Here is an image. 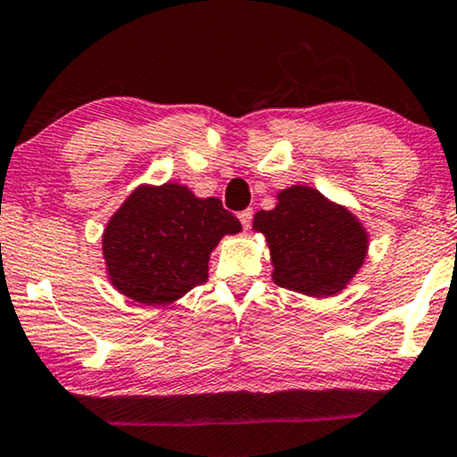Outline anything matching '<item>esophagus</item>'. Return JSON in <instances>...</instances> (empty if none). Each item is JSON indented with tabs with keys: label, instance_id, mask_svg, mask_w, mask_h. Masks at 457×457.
Listing matches in <instances>:
<instances>
[{
	"label": "esophagus",
	"instance_id": "esophagus-1",
	"mask_svg": "<svg viewBox=\"0 0 457 457\" xmlns=\"http://www.w3.org/2000/svg\"><path fill=\"white\" fill-rule=\"evenodd\" d=\"M252 216H254V212H252V210H244V212H239V213H237L239 222L244 224V228H250V224H252Z\"/></svg>",
	"mask_w": 457,
	"mask_h": 457
}]
</instances>
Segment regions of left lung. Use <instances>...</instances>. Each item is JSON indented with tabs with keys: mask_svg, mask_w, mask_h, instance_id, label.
Returning <instances> with one entry per match:
<instances>
[{
	"mask_svg": "<svg viewBox=\"0 0 457 457\" xmlns=\"http://www.w3.org/2000/svg\"><path fill=\"white\" fill-rule=\"evenodd\" d=\"M275 199L278 205L258 212L252 222L267 239L275 284L313 298L345 290L369 254L364 224L305 184H292Z\"/></svg>",
	"mask_w": 457,
	"mask_h": 457,
	"instance_id": "8db88e82",
	"label": "left lung"
}]
</instances>
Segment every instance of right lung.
Here are the masks:
<instances>
[{
  "mask_svg": "<svg viewBox=\"0 0 457 457\" xmlns=\"http://www.w3.org/2000/svg\"><path fill=\"white\" fill-rule=\"evenodd\" d=\"M241 222L216 196L188 186L139 184L112 213L101 237L110 284L142 305H169L207 279L220 239Z\"/></svg>",
  "mask_w": 457,
  "mask_h": 457,
  "instance_id": "right-lung-1",
  "label": "right lung"
}]
</instances>
